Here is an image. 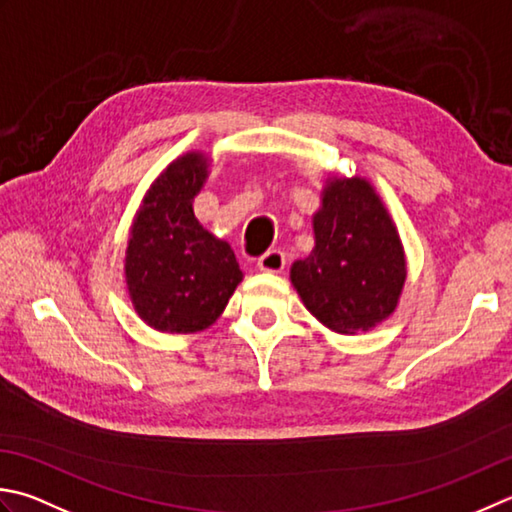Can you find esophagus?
<instances>
[{
    "instance_id": "esophagus-1",
    "label": "esophagus",
    "mask_w": 512,
    "mask_h": 512,
    "mask_svg": "<svg viewBox=\"0 0 512 512\" xmlns=\"http://www.w3.org/2000/svg\"><path fill=\"white\" fill-rule=\"evenodd\" d=\"M286 266V255L282 250H266V253L257 259V268L264 273H282Z\"/></svg>"
}]
</instances>
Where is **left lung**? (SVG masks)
Segmentation results:
<instances>
[{
    "label": "left lung",
    "instance_id": "8db88e82",
    "mask_svg": "<svg viewBox=\"0 0 512 512\" xmlns=\"http://www.w3.org/2000/svg\"><path fill=\"white\" fill-rule=\"evenodd\" d=\"M313 230L315 248L290 268L310 315L342 335L393 315L406 282L404 246L368 179L328 177Z\"/></svg>",
    "mask_w": 512,
    "mask_h": 512
}]
</instances>
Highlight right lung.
Here are the masks:
<instances>
[{"label":"right lung","instance_id":"right-lung-1","mask_svg":"<svg viewBox=\"0 0 512 512\" xmlns=\"http://www.w3.org/2000/svg\"><path fill=\"white\" fill-rule=\"evenodd\" d=\"M208 166L199 150L177 157L148 188L130 226L126 288L135 313L159 333H197L215 324L244 279L233 248L193 213Z\"/></svg>","mask_w":512,"mask_h":512}]
</instances>
